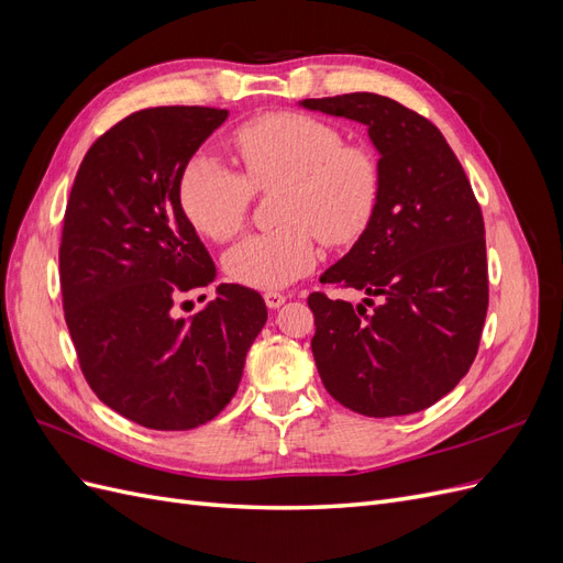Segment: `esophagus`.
<instances>
[{"mask_svg": "<svg viewBox=\"0 0 563 563\" xmlns=\"http://www.w3.org/2000/svg\"><path fill=\"white\" fill-rule=\"evenodd\" d=\"M263 298H265L269 310H277V308H282V305L286 302V296H284V294H277V291H267Z\"/></svg>", "mask_w": 563, "mask_h": 563, "instance_id": "1", "label": "esophagus"}]
</instances>
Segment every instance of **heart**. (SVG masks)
Listing matches in <instances>:
<instances>
[{
	"instance_id": "heart-1",
	"label": "heart",
	"mask_w": 563,
	"mask_h": 563,
	"mask_svg": "<svg viewBox=\"0 0 563 563\" xmlns=\"http://www.w3.org/2000/svg\"><path fill=\"white\" fill-rule=\"evenodd\" d=\"M234 147L255 187L284 185L279 230L251 234L225 258L228 275L251 288H284L317 263V236L350 244L376 211L378 162L366 147L345 145L343 133L310 114L272 112L234 133ZM253 187L211 155L183 168L178 199L192 228L213 242L242 230Z\"/></svg>"
}]
</instances>
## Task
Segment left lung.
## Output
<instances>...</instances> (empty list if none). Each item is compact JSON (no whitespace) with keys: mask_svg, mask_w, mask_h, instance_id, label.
Returning <instances> with one entry per match:
<instances>
[{"mask_svg":"<svg viewBox=\"0 0 563 563\" xmlns=\"http://www.w3.org/2000/svg\"><path fill=\"white\" fill-rule=\"evenodd\" d=\"M305 110L366 126L380 195L360 240L321 284L362 291L365 305L308 298L312 354L329 395L368 418L418 413L470 371L488 308L484 218L441 131L378 93L308 98Z\"/></svg>","mask_w":563,"mask_h":563,"instance_id":"1","label":"left lung"}]
</instances>
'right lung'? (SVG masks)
Wrapping results in <instances>:
<instances>
[{
	"instance_id": "1",
	"label": "right lung",
	"mask_w": 563,
	"mask_h": 563,
	"mask_svg": "<svg viewBox=\"0 0 563 563\" xmlns=\"http://www.w3.org/2000/svg\"><path fill=\"white\" fill-rule=\"evenodd\" d=\"M228 110L150 108L91 145L65 209L60 286L84 378L112 411L150 430H192L240 387L267 321L253 288L218 284L178 319V294L216 282V265L178 199L183 168Z\"/></svg>"
}]
</instances>
